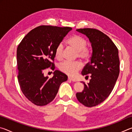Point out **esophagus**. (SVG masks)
I'll return each instance as SVG.
<instances>
[{"label": "esophagus", "mask_w": 132, "mask_h": 132, "mask_svg": "<svg viewBox=\"0 0 132 132\" xmlns=\"http://www.w3.org/2000/svg\"><path fill=\"white\" fill-rule=\"evenodd\" d=\"M68 80H70V81H76V80L74 78H72V77H68Z\"/></svg>", "instance_id": "esophagus-1"}]
</instances>
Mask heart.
<instances>
[{
	"label": "heart",
	"instance_id": "heart-1",
	"mask_svg": "<svg viewBox=\"0 0 132 132\" xmlns=\"http://www.w3.org/2000/svg\"><path fill=\"white\" fill-rule=\"evenodd\" d=\"M67 44L77 51L76 56L81 60H87L91 56L90 49L87 46V42L83 38L74 35L67 40ZM63 45L62 43L57 45L55 50V57L58 60L63 59ZM82 64L79 61H64L59 64V69L62 72L69 76H75L81 69Z\"/></svg>",
	"mask_w": 132,
	"mask_h": 132
}]
</instances>
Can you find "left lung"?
<instances>
[{"mask_svg":"<svg viewBox=\"0 0 132 132\" xmlns=\"http://www.w3.org/2000/svg\"><path fill=\"white\" fill-rule=\"evenodd\" d=\"M77 31L86 35L91 44V61L86 64L82 75L90 76L83 91L76 93L78 101L84 106L98 105L108 97L114 87L119 75L118 50L110 38L94 28H80ZM86 76V77H87Z\"/></svg>","mask_w":132,"mask_h":132,"instance_id":"obj_1","label":"left lung"}]
</instances>
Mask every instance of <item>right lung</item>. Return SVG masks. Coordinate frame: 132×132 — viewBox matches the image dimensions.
Segmentation results:
<instances>
[{
	"instance_id": "right-lung-1",
	"label": "right lung",
	"mask_w": 132,
	"mask_h": 132,
	"mask_svg": "<svg viewBox=\"0 0 132 132\" xmlns=\"http://www.w3.org/2000/svg\"><path fill=\"white\" fill-rule=\"evenodd\" d=\"M71 29L69 27H37L18 46V81L24 95L36 105L44 106L52 101L61 83L68 80L65 74L57 70L50 79L44 76V71L48 68L55 69L56 48Z\"/></svg>"
}]
</instances>
